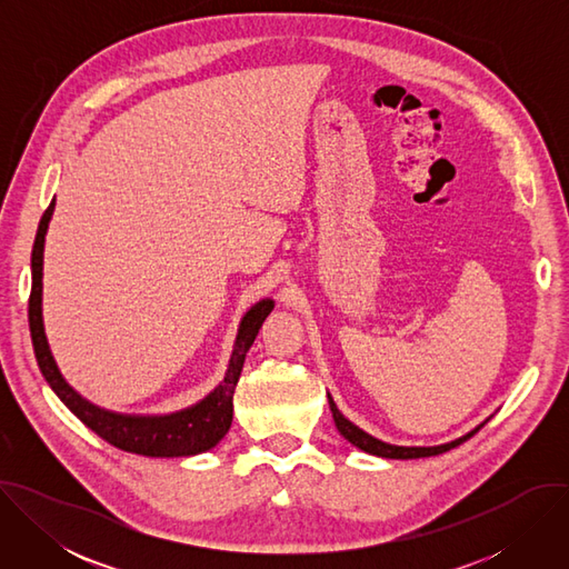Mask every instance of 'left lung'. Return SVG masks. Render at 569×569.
<instances>
[{
    "label": "left lung",
    "mask_w": 569,
    "mask_h": 569,
    "mask_svg": "<svg viewBox=\"0 0 569 569\" xmlns=\"http://www.w3.org/2000/svg\"><path fill=\"white\" fill-rule=\"evenodd\" d=\"M329 405H331L336 428L340 430V435H342L349 443H353L356 448H360V450H365V452H369V455L385 457V459H419V457H435V455L448 452V450L457 448L459 443L468 441L475 432H479V428H483L486 421L491 419V417H489L483 423H479L475 430H470L468 435H463V437H459V439H455V441L441 443V446H393V443H385V441H380V439L367 435V432L360 430L356 423H351V421L338 410V405H336V400L331 398V393H329Z\"/></svg>",
    "instance_id": "left-lung-1"
}]
</instances>
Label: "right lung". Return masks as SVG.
<instances>
[{"mask_svg":"<svg viewBox=\"0 0 569 569\" xmlns=\"http://www.w3.org/2000/svg\"><path fill=\"white\" fill-rule=\"evenodd\" d=\"M53 207H56V200H51V204L47 207L36 233L33 254H31V297H29V329H31L36 360L44 380L80 421H83L92 432H97L103 441H108L119 450L143 455V457H191V455L211 450L231 428L233 389L240 378L242 362H246V356L254 345L266 317L272 312L274 301L263 299L254 303L246 312V317L240 319L227 373L222 382L200 402L180 412L154 415V417L119 415V412L103 410L99 405L80 396L62 378L44 336L42 263H44V236L49 229V220L53 216Z\"/></svg>","mask_w":569,"mask_h":569,"instance_id":"1","label":"right lung"}]
</instances>
